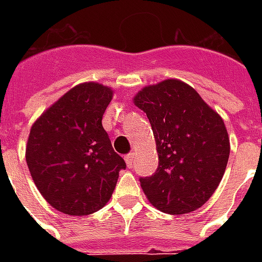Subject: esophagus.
<instances>
[{"instance_id":"esophagus-1","label":"esophagus","mask_w":262,"mask_h":262,"mask_svg":"<svg viewBox=\"0 0 262 262\" xmlns=\"http://www.w3.org/2000/svg\"><path fill=\"white\" fill-rule=\"evenodd\" d=\"M125 161H126V164H127V167H133V163H135V157H133V153L130 154H127L125 157Z\"/></svg>"}]
</instances>
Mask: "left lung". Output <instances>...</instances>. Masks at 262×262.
Wrapping results in <instances>:
<instances>
[{
    "instance_id": "obj_1",
    "label": "left lung",
    "mask_w": 262,
    "mask_h": 262,
    "mask_svg": "<svg viewBox=\"0 0 262 262\" xmlns=\"http://www.w3.org/2000/svg\"><path fill=\"white\" fill-rule=\"evenodd\" d=\"M133 102L147 115L159 153L156 172L140 177L147 199L170 214L201 208L219 187L229 161L223 119L192 86L174 78L144 86Z\"/></svg>"
}]
</instances>
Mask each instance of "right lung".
<instances>
[{
	"mask_svg": "<svg viewBox=\"0 0 262 262\" xmlns=\"http://www.w3.org/2000/svg\"><path fill=\"white\" fill-rule=\"evenodd\" d=\"M112 95L98 82L75 85L32 125L28 168L42 196L61 213L84 216L103 208L126 168L102 126Z\"/></svg>",
	"mask_w": 262,
	"mask_h": 262,
	"instance_id": "add662e5",
	"label": "right lung"
}]
</instances>
